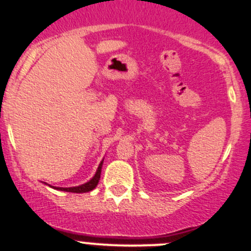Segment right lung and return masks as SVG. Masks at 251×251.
<instances>
[{"label":"right lung","mask_w":251,"mask_h":251,"mask_svg":"<svg viewBox=\"0 0 251 251\" xmlns=\"http://www.w3.org/2000/svg\"><path fill=\"white\" fill-rule=\"evenodd\" d=\"M102 165H103V160L100 161V166H98L97 171H96L95 176H93L92 178H91L88 182H86V183L81 184V186L69 187V188H63V187H53V186H50V187H52V188H54V189H58V191L72 192V193H86V192L92 191V189H95L96 187H97L98 182H100V171H102ZM45 183H46V182H45Z\"/></svg>","instance_id":"1"}]
</instances>
